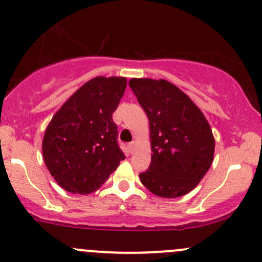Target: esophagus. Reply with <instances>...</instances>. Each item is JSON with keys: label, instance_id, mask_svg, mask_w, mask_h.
Segmentation results:
<instances>
[{"label": "esophagus", "instance_id": "1", "mask_svg": "<svg viewBox=\"0 0 262 262\" xmlns=\"http://www.w3.org/2000/svg\"><path fill=\"white\" fill-rule=\"evenodd\" d=\"M128 148H129V151L133 152V150H134V148H135V141H132V143H129Z\"/></svg>", "mask_w": 262, "mask_h": 262}]
</instances>
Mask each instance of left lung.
<instances>
[{"label":"left lung","mask_w":262,"mask_h":262,"mask_svg":"<svg viewBox=\"0 0 262 262\" xmlns=\"http://www.w3.org/2000/svg\"><path fill=\"white\" fill-rule=\"evenodd\" d=\"M129 86L149 119L151 162L140 181L162 198L187 194L214 158L208 121L194 102L166 80L132 79Z\"/></svg>","instance_id":"obj_1"}]
</instances>
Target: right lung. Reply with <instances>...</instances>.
Listing matches in <instances>:
<instances>
[{
    "label": "right lung",
    "mask_w": 262,
    "mask_h": 262,
    "mask_svg": "<svg viewBox=\"0 0 262 262\" xmlns=\"http://www.w3.org/2000/svg\"><path fill=\"white\" fill-rule=\"evenodd\" d=\"M125 87V77H93L54 114L41 150L60 187L73 193H91L125 159L112 119Z\"/></svg>",
    "instance_id": "1"
}]
</instances>
